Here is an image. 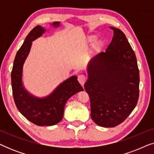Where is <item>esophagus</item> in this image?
Listing matches in <instances>:
<instances>
[{"mask_svg":"<svg viewBox=\"0 0 154 154\" xmlns=\"http://www.w3.org/2000/svg\"><path fill=\"white\" fill-rule=\"evenodd\" d=\"M78 81H79V83H81V85L83 86L86 81V77L84 75H79V76H78Z\"/></svg>","mask_w":154,"mask_h":154,"instance_id":"1","label":"esophagus"}]
</instances>
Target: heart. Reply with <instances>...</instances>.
I'll return each instance as SVG.
<instances>
[{"label": "heart", "instance_id": "obj_1", "mask_svg": "<svg viewBox=\"0 0 154 154\" xmlns=\"http://www.w3.org/2000/svg\"><path fill=\"white\" fill-rule=\"evenodd\" d=\"M88 40L90 43H94V42H95V41L97 40V37L95 36V35H90V36L88 38ZM102 42H100V41L97 42V43H96V47L99 48L102 46Z\"/></svg>", "mask_w": 154, "mask_h": 154}]
</instances>
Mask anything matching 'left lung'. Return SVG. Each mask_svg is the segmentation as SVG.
Masks as SVG:
<instances>
[{
  "label": "left lung",
  "instance_id": "8db88e82",
  "mask_svg": "<svg viewBox=\"0 0 154 154\" xmlns=\"http://www.w3.org/2000/svg\"><path fill=\"white\" fill-rule=\"evenodd\" d=\"M113 36L106 52L90 60L85 90L89 94L91 118L97 125L115 127L135 108L140 71L135 54L120 29L110 26Z\"/></svg>",
  "mask_w": 154,
  "mask_h": 154
}]
</instances>
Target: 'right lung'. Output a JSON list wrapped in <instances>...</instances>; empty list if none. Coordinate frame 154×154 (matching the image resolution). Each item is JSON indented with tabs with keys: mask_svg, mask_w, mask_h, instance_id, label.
<instances>
[{
	"mask_svg": "<svg viewBox=\"0 0 154 154\" xmlns=\"http://www.w3.org/2000/svg\"><path fill=\"white\" fill-rule=\"evenodd\" d=\"M51 25L57 28L60 22H54ZM45 31V28L38 25L29 32L17 52L11 73L12 94L17 108L27 120L39 126H52L60 123L63 119L65 104L69 99L79 92L83 91L76 75L65 80L45 97L33 95L24 88L22 82L24 64L30 52L32 42Z\"/></svg>",
	"mask_w": 154,
	"mask_h": 154,
	"instance_id": "1",
	"label": "right lung"
}]
</instances>
